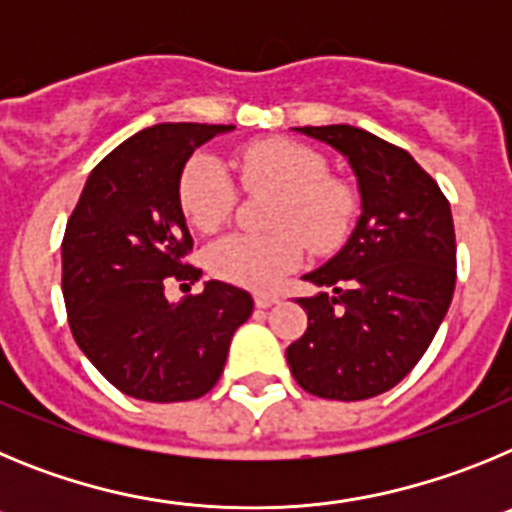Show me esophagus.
<instances>
[{"label":"esophagus","mask_w":512,"mask_h":512,"mask_svg":"<svg viewBox=\"0 0 512 512\" xmlns=\"http://www.w3.org/2000/svg\"><path fill=\"white\" fill-rule=\"evenodd\" d=\"M253 300H256V307H261V310H266V307L277 305L279 295H269V292H259V295L253 297Z\"/></svg>","instance_id":"obj_1"}]
</instances>
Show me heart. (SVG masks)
<instances>
[{
  "instance_id": "1",
  "label": "heart",
  "mask_w": 512,
  "mask_h": 512,
  "mask_svg": "<svg viewBox=\"0 0 512 512\" xmlns=\"http://www.w3.org/2000/svg\"><path fill=\"white\" fill-rule=\"evenodd\" d=\"M235 171L246 189L274 194L269 235H225L205 251L207 269L223 282L248 289H271L312 251L328 253L346 241L356 215V197L343 182L325 176V161L295 140L271 138L243 148ZM179 200L189 223L212 233L235 207V182L210 153H197L179 184Z\"/></svg>"
}]
</instances>
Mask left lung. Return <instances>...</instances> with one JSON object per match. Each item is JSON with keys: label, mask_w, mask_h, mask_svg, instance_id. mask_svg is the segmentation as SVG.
<instances>
[{"label": "left lung", "mask_w": 512, "mask_h": 512, "mask_svg": "<svg viewBox=\"0 0 512 512\" xmlns=\"http://www.w3.org/2000/svg\"><path fill=\"white\" fill-rule=\"evenodd\" d=\"M333 148L356 176L361 215L336 256L302 279L305 336L287 364L302 390L325 400H366L410 374L454 297L451 207L408 151L351 125L292 128Z\"/></svg>", "instance_id": "obj_1"}]
</instances>
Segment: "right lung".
Returning <instances> with one entry per match:
<instances>
[{
	"label": "right lung",
	"instance_id": "1",
	"mask_svg": "<svg viewBox=\"0 0 512 512\" xmlns=\"http://www.w3.org/2000/svg\"><path fill=\"white\" fill-rule=\"evenodd\" d=\"M233 125L161 122L104 156L89 174L61 246L63 300L74 341L128 397L184 402L223 374L230 338L253 297L210 279L202 295L169 302L166 279L200 282L179 184L194 148Z\"/></svg>",
	"mask_w": 512,
	"mask_h": 512
}]
</instances>
